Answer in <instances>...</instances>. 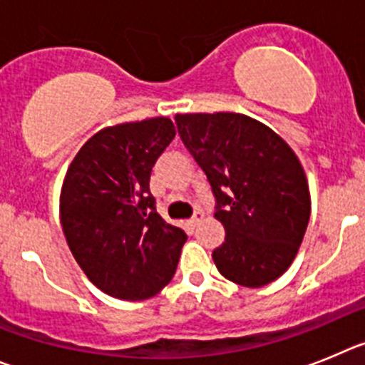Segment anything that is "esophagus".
Returning <instances> with one entry per match:
<instances>
[{
	"label": "esophagus",
	"mask_w": 365,
	"mask_h": 365,
	"mask_svg": "<svg viewBox=\"0 0 365 365\" xmlns=\"http://www.w3.org/2000/svg\"><path fill=\"white\" fill-rule=\"evenodd\" d=\"M203 216H205V215H203L202 211H196L195 216H192V218L189 220V225H190V227H196V225H198V223L203 220Z\"/></svg>",
	"instance_id": "obj_1"
}]
</instances>
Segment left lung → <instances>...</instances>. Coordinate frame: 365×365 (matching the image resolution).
Segmentation results:
<instances>
[{
	"instance_id": "1",
	"label": "left lung",
	"mask_w": 365,
	"mask_h": 365,
	"mask_svg": "<svg viewBox=\"0 0 365 365\" xmlns=\"http://www.w3.org/2000/svg\"><path fill=\"white\" fill-rule=\"evenodd\" d=\"M216 196L225 242L212 251L222 277L262 287L293 264L311 215L304 167L280 134L240 113L175 116Z\"/></svg>"
}]
</instances>
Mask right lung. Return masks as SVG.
Wrapping results in <instances>:
<instances>
[{
	"label": "right lung",
	"mask_w": 365,
	"mask_h": 365,
	"mask_svg": "<svg viewBox=\"0 0 365 365\" xmlns=\"http://www.w3.org/2000/svg\"><path fill=\"white\" fill-rule=\"evenodd\" d=\"M167 116L98 130L65 173L60 220L87 278L109 297L147 300L175 277L187 235L156 212L150 170L173 142Z\"/></svg>",
	"instance_id": "add662e5"
}]
</instances>
